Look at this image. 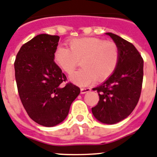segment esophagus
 <instances>
[{
  "mask_svg": "<svg viewBox=\"0 0 157 157\" xmlns=\"http://www.w3.org/2000/svg\"><path fill=\"white\" fill-rule=\"evenodd\" d=\"M90 90H91V89L90 88H82L81 89V93L82 94H84V93H88V92H90Z\"/></svg>",
  "mask_w": 157,
  "mask_h": 157,
  "instance_id": "34e87169",
  "label": "esophagus"
}]
</instances>
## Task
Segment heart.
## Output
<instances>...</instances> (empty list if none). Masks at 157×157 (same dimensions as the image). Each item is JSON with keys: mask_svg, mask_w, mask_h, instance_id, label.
Masks as SVG:
<instances>
[{"mask_svg": "<svg viewBox=\"0 0 157 157\" xmlns=\"http://www.w3.org/2000/svg\"><path fill=\"white\" fill-rule=\"evenodd\" d=\"M69 47H57L54 60L67 74H71L81 61L82 68L70 76V80L78 86H88L96 78L98 81L107 79L118 65L120 50L113 41L85 37L71 40Z\"/></svg>", "mask_w": 157, "mask_h": 157, "instance_id": "b5f03b06", "label": "heart"}]
</instances>
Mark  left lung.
<instances>
[{"instance_id":"1","label":"left lung","mask_w":157,"mask_h":157,"mask_svg":"<svg viewBox=\"0 0 157 157\" xmlns=\"http://www.w3.org/2000/svg\"><path fill=\"white\" fill-rule=\"evenodd\" d=\"M106 34L118 46L120 60L108 79L93 89L97 91L100 100L92 112L102 123L113 124L129 116L139 102L143 79V59L130 42L111 33Z\"/></svg>"}]
</instances>
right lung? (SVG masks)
I'll list each match as a JSON object with an SVG mask.
<instances>
[{"instance_id":"obj_1","label":"right lung","mask_w":157,"mask_h":157,"mask_svg":"<svg viewBox=\"0 0 157 157\" xmlns=\"http://www.w3.org/2000/svg\"><path fill=\"white\" fill-rule=\"evenodd\" d=\"M60 37L40 34L23 44L15 61V80L23 107L32 120L53 127L68 114L80 89L67 81L54 62Z\"/></svg>"}]
</instances>
